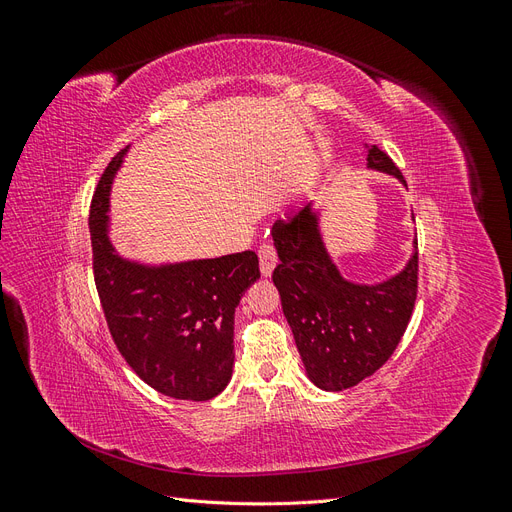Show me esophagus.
<instances>
[{"label": "esophagus", "mask_w": 512, "mask_h": 512, "mask_svg": "<svg viewBox=\"0 0 512 512\" xmlns=\"http://www.w3.org/2000/svg\"><path fill=\"white\" fill-rule=\"evenodd\" d=\"M258 260H260V273L262 277H269L277 265V254H275V247L269 243H262L258 247Z\"/></svg>", "instance_id": "1"}]
</instances>
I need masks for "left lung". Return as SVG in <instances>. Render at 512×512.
Wrapping results in <instances>:
<instances>
[{
	"label": "left lung",
	"instance_id": "1",
	"mask_svg": "<svg viewBox=\"0 0 512 512\" xmlns=\"http://www.w3.org/2000/svg\"><path fill=\"white\" fill-rule=\"evenodd\" d=\"M365 153L367 170L391 175L406 188L384 151L365 143ZM320 213L314 200H307L286 224H273L280 258L273 284L307 378L322 391H344L376 374L408 327L416 301V239L399 273L374 284L352 282L329 252Z\"/></svg>",
	"mask_w": 512,
	"mask_h": 512
}]
</instances>
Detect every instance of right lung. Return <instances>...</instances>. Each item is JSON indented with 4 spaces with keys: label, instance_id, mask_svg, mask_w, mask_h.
<instances>
[{
    "label": "right lung",
    "instance_id": "1",
    "mask_svg": "<svg viewBox=\"0 0 512 512\" xmlns=\"http://www.w3.org/2000/svg\"><path fill=\"white\" fill-rule=\"evenodd\" d=\"M130 145L106 166L89 211L94 275L123 359L173 399L220 395L235 367V309L258 277L254 252L179 262L123 256L111 239V190Z\"/></svg>",
    "mask_w": 512,
    "mask_h": 512
}]
</instances>
